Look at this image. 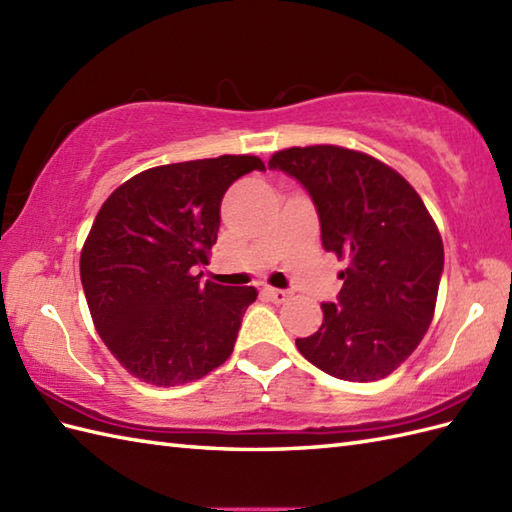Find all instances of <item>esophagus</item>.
Instances as JSON below:
<instances>
[{"label": "esophagus", "instance_id": "1", "mask_svg": "<svg viewBox=\"0 0 512 512\" xmlns=\"http://www.w3.org/2000/svg\"><path fill=\"white\" fill-rule=\"evenodd\" d=\"M264 292H266V297L273 301V303H284L290 297L288 290H279V288H264Z\"/></svg>", "mask_w": 512, "mask_h": 512}]
</instances>
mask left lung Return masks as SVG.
<instances>
[{
	"label": "left lung",
	"mask_w": 512,
	"mask_h": 512,
	"mask_svg": "<svg viewBox=\"0 0 512 512\" xmlns=\"http://www.w3.org/2000/svg\"><path fill=\"white\" fill-rule=\"evenodd\" d=\"M314 202L321 242L345 259L336 303H321V328L297 339L325 374L352 383L389 376L416 350L436 310L442 237L411 184L361 151L314 145L268 162Z\"/></svg>",
	"instance_id": "obj_1"
}]
</instances>
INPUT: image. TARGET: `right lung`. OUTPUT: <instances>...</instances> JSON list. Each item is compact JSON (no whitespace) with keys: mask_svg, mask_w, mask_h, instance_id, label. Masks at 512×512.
<instances>
[{"mask_svg":"<svg viewBox=\"0 0 512 512\" xmlns=\"http://www.w3.org/2000/svg\"><path fill=\"white\" fill-rule=\"evenodd\" d=\"M257 156L147 169L101 206L81 253L96 332L129 374L156 387L198 380L231 356L255 288L202 284L226 189Z\"/></svg>","mask_w":512,"mask_h":512,"instance_id":"1","label":"right lung"}]
</instances>
